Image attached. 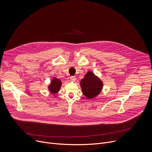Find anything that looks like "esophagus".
<instances>
[{
  "mask_svg": "<svg viewBox=\"0 0 152 152\" xmlns=\"http://www.w3.org/2000/svg\"><path fill=\"white\" fill-rule=\"evenodd\" d=\"M70 79H71V81L75 82V81L76 80V76H71L70 77Z\"/></svg>",
  "mask_w": 152,
  "mask_h": 152,
  "instance_id": "1",
  "label": "esophagus"
}]
</instances>
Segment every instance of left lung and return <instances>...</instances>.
Masks as SVG:
<instances>
[{
    "label": "left lung",
    "mask_w": 152,
    "mask_h": 152,
    "mask_svg": "<svg viewBox=\"0 0 152 152\" xmlns=\"http://www.w3.org/2000/svg\"><path fill=\"white\" fill-rule=\"evenodd\" d=\"M102 83L91 71H89L81 81L83 94L91 99L97 96L102 89Z\"/></svg>",
    "instance_id": "8db88e82"
}]
</instances>
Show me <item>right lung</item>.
<instances>
[{"label":"right lung","instance_id":"1","mask_svg":"<svg viewBox=\"0 0 152 152\" xmlns=\"http://www.w3.org/2000/svg\"><path fill=\"white\" fill-rule=\"evenodd\" d=\"M61 84V83L60 80L54 78L51 83V84L49 86V91L53 94H56L60 90Z\"/></svg>","mask_w":152,"mask_h":152}]
</instances>
